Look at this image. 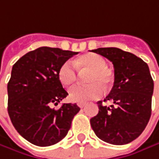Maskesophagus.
<instances>
[{
	"mask_svg": "<svg viewBox=\"0 0 159 159\" xmlns=\"http://www.w3.org/2000/svg\"><path fill=\"white\" fill-rule=\"evenodd\" d=\"M77 106L79 107L80 108H83V107L85 106V103H78V104H77Z\"/></svg>",
	"mask_w": 159,
	"mask_h": 159,
	"instance_id": "1",
	"label": "esophagus"
}]
</instances>
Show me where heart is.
Instances as JSON below:
<instances>
[{
  "mask_svg": "<svg viewBox=\"0 0 159 159\" xmlns=\"http://www.w3.org/2000/svg\"><path fill=\"white\" fill-rule=\"evenodd\" d=\"M74 65L79 72H89L85 79L89 84L75 85L69 90V98L74 102L85 103L100 97L103 94V87L108 89L113 82V74L107 68V63L99 54H83L75 60ZM74 66L70 63H65L58 71L59 80L65 86L72 85L76 81L77 74Z\"/></svg>",
  "mask_w": 159,
  "mask_h": 159,
  "instance_id": "b5f03b06",
  "label": "heart"
}]
</instances>
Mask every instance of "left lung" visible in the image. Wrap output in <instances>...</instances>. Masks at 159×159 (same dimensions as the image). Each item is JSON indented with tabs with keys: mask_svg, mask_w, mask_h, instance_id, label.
<instances>
[{
	"mask_svg": "<svg viewBox=\"0 0 159 159\" xmlns=\"http://www.w3.org/2000/svg\"><path fill=\"white\" fill-rule=\"evenodd\" d=\"M96 52L112 62L115 82L104 102L98 101V114L90 123L94 134L112 145H125L139 137L151 116L154 82L148 65L135 54L119 48H98Z\"/></svg>",
	"mask_w": 159,
	"mask_h": 159,
	"instance_id": "obj_1",
	"label": "left lung"
}]
</instances>
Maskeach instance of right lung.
Wrapping results in <instances>:
<instances>
[{
  "instance_id": "right-lung-1",
  "label": "right lung",
  "mask_w": 159,
  "mask_h": 159,
  "mask_svg": "<svg viewBox=\"0 0 159 159\" xmlns=\"http://www.w3.org/2000/svg\"><path fill=\"white\" fill-rule=\"evenodd\" d=\"M76 52L40 47L21 57L12 66L7 85L8 114L17 132L38 147H49L67 135L76 104L54 109L67 92L58 77L60 67Z\"/></svg>"
}]
</instances>
